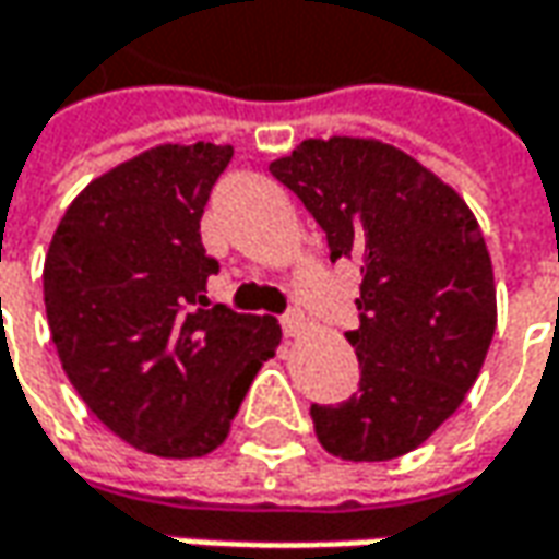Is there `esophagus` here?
Masks as SVG:
<instances>
[{"instance_id": "obj_1", "label": "esophagus", "mask_w": 559, "mask_h": 559, "mask_svg": "<svg viewBox=\"0 0 559 559\" xmlns=\"http://www.w3.org/2000/svg\"><path fill=\"white\" fill-rule=\"evenodd\" d=\"M305 330H308V320H305V313L301 311H289L286 317H283V333L289 335V338L301 335Z\"/></svg>"}]
</instances>
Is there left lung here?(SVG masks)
Listing matches in <instances>:
<instances>
[{
	"label": "left lung",
	"instance_id": "1",
	"mask_svg": "<svg viewBox=\"0 0 559 559\" xmlns=\"http://www.w3.org/2000/svg\"><path fill=\"white\" fill-rule=\"evenodd\" d=\"M270 174L323 226L330 261L360 264V326L345 333L360 389L311 404L313 432L342 461H392L463 404L495 323L485 236L461 195L395 145L305 140Z\"/></svg>",
	"mask_w": 559,
	"mask_h": 559
}]
</instances>
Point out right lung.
I'll return each instance as SVG.
<instances>
[{"instance_id":"obj_1","label":"right lung","mask_w":559,"mask_h":559,"mask_svg":"<svg viewBox=\"0 0 559 559\" xmlns=\"http://www.w3.org/2000/svg\"><path fill=\"white\" fill-rule=\"evenodd\" d=\"M233 145L167 142L111 167L55 229L43 298L61 367L118 439L155 457H204L229 436L276 317L207 305L211 186Z\"/></svg>"}]
</instances>
